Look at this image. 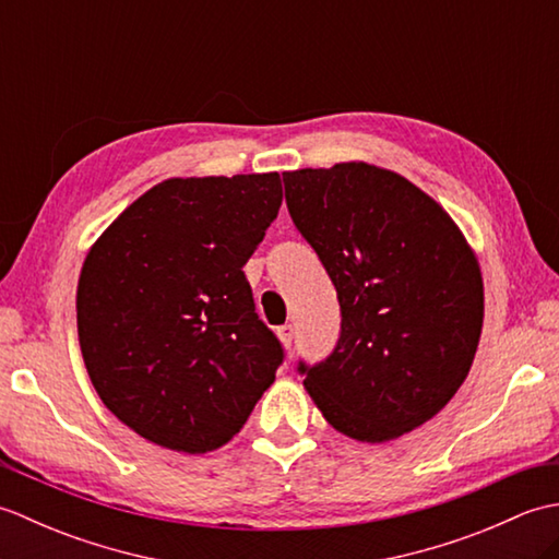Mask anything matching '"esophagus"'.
Returning <instances> with one entry per match:
<instances>
[{
  "label": "esophagus",
  "mask_w": 559,
  "mask_h": 559,
  "mask_svg": "<svg viewBox=\"0 0 559 559\" xmlns=\"http://www.w3.org/2000/svg\"><path fill=\"white\" fill-rule=\"evenodd\" d=\"M278 338H281L283 346L290 348V346H293V338H295V329H293V324H283V326H278Z\"/></svg>",
  "instance_id": "obj_1"
}]
</instances>
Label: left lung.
I'll list each match as a JSON object with an SVG mask.
<instances>
[{"label":"left lung","mask_w":559,"mask_h":559,"mask_svg":"<svg viewBox=\"0 0 559 559\" xmlns=\"http://www.w3.org/2000/svg\"><path fill=\"white\" fill-rule=\"evenodd\" d=\"M295 228L338 293L341 336L305 389L358 442L420 427L456 394L483 331V276L459 225L399 173L350 160L283 173Z\"/></svg>","instance_id":"left-lung-1"}]
</instances>
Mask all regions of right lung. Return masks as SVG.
<instances>
[{
	"label": "right lung",
	"instance_id": "add662e5",
	"mask_svg": "<svg viewBox=\"0 0 559 559\" xmlns=\"http://www.w3.org/2000/svg\"><path fill=\"white\" fill-rule=\"evenodd\" d=\"M281 201L278 173L170 177L88 249L83 362L105 406L148 442L185 454L228 444L276 379L283 348L242 266Z\"/></svg>",
	"mask_w": 559,
	"mask_h": 559
}]
</instances>
